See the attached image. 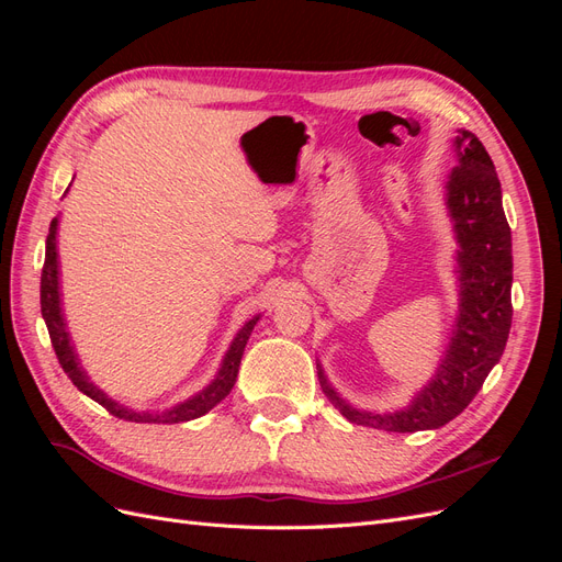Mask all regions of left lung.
Returning a JSON list of instances; mask_svg holds the SVG:
<instances>
[{"label":"left lung","mask_w":562,"mask_h":562,"mask_svg":"<svg viewBox=\"0 0 562 562\" xmlns=\"http://www.w3.org/2000/svg\"><path fill=\"white\" fill-rule=\"evenodd\" d=\"M457 166L446 182V203L457 236L459 314L450 345L431 382L396 413H368L339 398L318 366L323 394L349 422L384 431L438 429L479 394L502 359L512 330V227L502 209V184L483 143L471 131L454 138Z\"/></svg>","instance_id":"left-lung-1"}]
</instances>
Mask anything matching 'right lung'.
<instances>
[{"label": "right lung", "mask_w": 562, "mask_h": 562, "mask_svg": "<svg viewBox=\"0 0 562 562\" xmlns=\"http://www.w3.org/2000/svg\"><path fill=\"white\" fill-rule=\"evenodd\" d=\"M56 229H58V217L50 220V227H48V236H46V258H44V269H42V316L46 321V328H48V337H50V345L56 349L58 356V363L60 368L67 372V378L72 380V384L81 391V394H87L89 398H93L95 403H100L105 407V411L119 419H126V422H149V424H178V422H190L196 419L201 415H206L211 407H215L220 401H223L234 382L236 375H239V366H241V356L246 349L248 337L255 328V323H258L260 316L250 318L246 326L236 333L234 342L229 345V351L225 353L223 366H220L215 380L206 386L201 389L196 396H192L190 401H184L171 411H164V413H135L128 411L126 405L112 401L105 391H100L91 380L83 368L79 366L77 353L70 345V333L65 330V318L60 312V288H58V252H56Z\"/></svg>", "instance_id": "obj_1"}]
</instances>
